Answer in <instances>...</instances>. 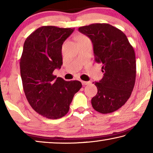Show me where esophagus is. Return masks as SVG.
<instances>
[{"mask_svg": "<svg viewBox=\"0 0 153 153\" xmlns=\"http://www.w3.org/2000/svg\"><path fill=\"white\" fill-rule=\"evenodd\" d=\"M81 82L83 85H88L90 83V82H86V81H81Z\"/></svg>", "mask_w": 153, "mask_h": 153, "instance_id": "obj_1", "label": "esophagus"}]
</instances>
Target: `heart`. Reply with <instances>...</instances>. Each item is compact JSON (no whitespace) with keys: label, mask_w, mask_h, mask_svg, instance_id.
<instances>
[{"label":"heart","mask_w":153,"mask_h":153,"mask_svg":"<svg viewBox=\"0 0 153 153\" xmlns=\"http://www.w3.org/2000/svg\"><path fill=\"white\" fill-rule=\"evenodd\" d=\"M86 38V37H84V36H79V37L77 38V40H79V39H82V38Z\"/></svg>","instance_id":"1"}]
</instances>
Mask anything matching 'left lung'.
I'll return each instance as SVG.
<instances>
[{"label": "left lung", "instance_id": "obj_1", "mask_svg": "<svg viewBox=\"0 0 153 153\" xmlns=\"http://www.w3.org/2000/svg\"><path fill=\"white\" fill-rule=\"evenodd\" d=\"M91 40L95 61L102 64L104 76L95 82L97 95L92 107L103 114L122 107L130 97L136 81V64L134 48L123 32L108 24L79 27Z\"/></svg>", "mask_w": 153, "mask_h": 153}]
</instances>
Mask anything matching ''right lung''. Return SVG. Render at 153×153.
I'll return each mask as SVG.
<instances>
[{
    "mask_svg": "<svg viewBox=\"0 0 153 153\" xmlns=\"http://www.w3.org/2000/svg\"><path fill=\"white\" fill-rule=\"evenodd\" d=\"M75 28L42 26L25 40L20 72L27 99L33 109L48 119L61 118L68 113L79 81H65L53 75L63 64L62 45Z\"/></svg>",
    "mask_w": 153,
    "mask_h": 153,
    "instance_id": "1",
    "label": "right lung"
}]
</instances>
